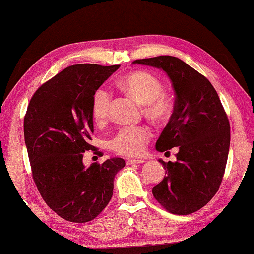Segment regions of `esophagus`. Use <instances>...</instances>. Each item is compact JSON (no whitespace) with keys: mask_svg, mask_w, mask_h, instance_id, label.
Masks as SVG:
<instances>
[{"mask_svg":"<svg viewBox=\"0 0 254 254\" xmlns=\"http://www.w3.org/2000/svg\"><path fill=\"white\" fill-rule=\"evenodd\" d=\"M143 159H127V165H134V164H143Z\"/></svg>","mask_w":254,"mask_h":254,"instance_id":"obj_1","label":"esophagus"}]
</instances>
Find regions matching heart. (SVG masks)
Segmentation results:
<instances>
[{
    "mask_svg": "<svg viewBox=\"0 0 254 254\" xmlns=\"http://www.w3.org/2000/svg\"><path fill=\"white\" fill-rule=\"evenodd\" d=\"M117 86L144 105V112L156 123H163L172 112V104L164 93V85L154 74L146 71H134L117 79ZM111 95L104 88L95 91L91 104L94 120L105 122L110 115ZM152 137V131L146 126L124 127L119 130L110 141L115 153L128 157H136L144 153Z\"/></svg>",
    "mask_w": 254,
    "mask_h": 254,
    "instance_id": "b5f03b06",
    "label": "heart"
}]
</instances>
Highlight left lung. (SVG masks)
<instances>
[{"mask_svg": "<svg viewBox=\"0 0 254 254\" xmlns=\"http://www.w3.org/2000/svg\"><path fill=\"white\" fill-rule=\"evenodd\" d=\"M133 63L163 69L176 94L174 113L156 149L178 147L179 152L175 163L159 159L166 176L153 188V195L172 214H192L213 198L222 183L230 145L227 115L209 80L180 59L159 56Z\"/></svg>", "mask_w": 254, "mask_h": 254, "instance_id": "obj_1", "label": "left lung"}]
</instances>
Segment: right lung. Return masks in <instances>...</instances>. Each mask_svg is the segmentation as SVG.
<instances>
[{
    "mask_svg": "<svg viewBox=\"0 0 254 254\" xmlns=\"http://www.w3.org/2000/svg\"><path fill=\"white\" fill-rule=\"evenodd\" d=\"M120 65L75 64L38 88L24 118V135L34 181L53 212L68 222L95 219L110 202L122 158L85 167L94 133L95 91ZM96 153V152H95Z\"/></svg>",
    "mask_w": 254,
    "mask_h": 254,
    "instance_id": "obj_1",
    "label": "right lung"
}]
</instances>
